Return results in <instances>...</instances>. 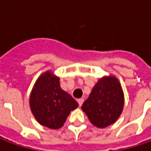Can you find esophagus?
<instances>
[{
  "mask_svg": "<svg viewBox=\"0 0 151 151\" xmlns=\"http://www.w3.org/2000/svg\"><path fill=\"white\" fill-rule=\"evenodd\" d=\"M78 103H79V106L80 107H81V105L83 104V101H84V98H80V99H78Z\"/></svg>",
  "mask_w": 151,
  "mask_h": 151,
  "instance_id": "34e87169",
  "label": "esophagus"
}]
</instances>
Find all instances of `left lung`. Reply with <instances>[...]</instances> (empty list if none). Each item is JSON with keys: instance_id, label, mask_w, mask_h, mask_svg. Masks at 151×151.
<instances>
[{"instance_id": "1", "label": "left lung", "mask_w": 151, "mask_h": 151, "mask_svg": "<svg viewBox=\"0 0 151 151\" xmlns=\"http://www.w3.org/2000/svg\"><path fill=\"white\" fill-rule=\"evenodd\" d=\"M124 103L122 86L119 80L111 76L96 82L81 108L92 124L102 129L117 121L122 113Z\"/></svg>"}]
</instances>
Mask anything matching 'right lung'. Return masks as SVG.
<instances>
[{
    "label": "right lung",
    "instance_id": "obj_1",
    "mask_svg": "<svg viewBox=\"0 0 151 151\" xmlns=\"http://www.w3.org/2000/svg\"><path fill=\"white\" fill-rule=\"evenodd\" d=\"M29 105L34 118L43 126L53 129L61 128L70 113L78 103L61 89L60 78L51 71L43 73L33 86Z\"/></svg>",
    "mask_w": 151,
    "mask_h": 151
}]
</instances>
